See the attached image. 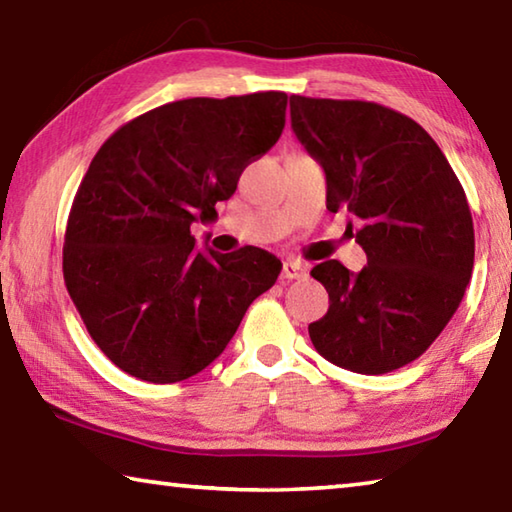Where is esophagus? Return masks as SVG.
<instances>
[{
    "mask_svg": "<svg viewBox=\"0 0 512 512\" xmlns=\"http://www.w3.org/2000/svg\"><path fill=\"white\" fill-rule=\"evenodd\" d=\"M307 266L300 262H284L282 264V280H305Z\"/></svg>",
    "mask_w": 512,
    "mask_h": 512,
    "instance_id": "34e87169",
    "label": "esophagus"
}]
</instances>
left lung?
I'll use <instances>...</instances> for the list:
<instances>
[{
  "instance_id": "8db88e82",
  "label": "left lung",
  "mask_w": 512,
  "mask_h": 512,
  "mask_svg": "<svg viewBox=\"0 0 512 512\" xmlns=\"http://www.w3.org/2000/svg\"><path fill=\"white\" fill-rule=\"evenodd\" d=\"M291 128L325 171L327 210L352 214L368 257L359 273L336 259L311 268L329 293L311 343L361 375L402 368L438 339L472 277L463 187L431 135L379 103L291 94Z\"/></svg>"
}]
</instances>
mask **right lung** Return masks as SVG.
I'll use <instances>...</instances> for the list:
<instances>
[{"instance_id": "1", "label": "right lung", "mask_w": 512, "mask_h": 512, "mask_svg": "<svg viewBox=\"0 0 512 512\" xmlns=\"http://www.w3.org/2000/svg\"><path fill=\"white\" fill-rule=\"evenodd\" d=\"M287 94L183 99L112 133L67 219L63 275L92 341L128 375L173 384L210 366L282 262L196 250L241 171L280 140Z\"/></svg>"}]
</instances>
